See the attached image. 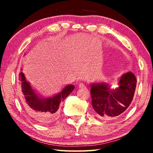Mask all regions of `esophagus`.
<instances>
[{"label":"esophagus","mask_w":153,"mask_h":153,"mask_svg":"<svg viewBox=\"0 0 153 153\" xmlns=\"http://www.w3.org/2000/svg\"><path fill=\"white\" fill-rule=\"evenodd\" d=\"M79 88H86V86L84 84H82L81 83V84H79Z\"/></svg>","instance_id":"34e87169"}]
</instances>
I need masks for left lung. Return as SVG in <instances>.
Wrapping results in <instances>:
<instances>
[{
    "label": "left lung",
    "instance_id": "1",
    "mask_svg": "<svg viewBox=\"0 0 153 153\" xmlns=\"http://www.w3.org/2000/svg\"><path fill=\"white\" fill-rule=\"evenodd\" d=\"M136 82L134 74L128 72L121 77L119 86L115 90L105 83L91 84L92 105L96 115L111 120L125 112L132 101Z\"/></svg>",
    "mask_w": 153,
    "mask_h": 153
}]
</instances>
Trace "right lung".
I'll return each instance as SVG.
<instances>
[{"instance_id":"add662e5","label":"right lung","mask_w":153,"mask_h":153,"mask_svg":"<svg viewBox=\"0 0 153 153\" xmlns=\"http://www.w3.org/2000/svg\"><path fill=\"white\" fill-rule=\"evenodd\" d=\"M19 80L25 109L30 116L42 125H49L57 118L61 102L71 94L75 88L74 85H68L59 94L52 97L43 98L32 88L23 72L19 74Z\"/></svg>"}]
</instances>
